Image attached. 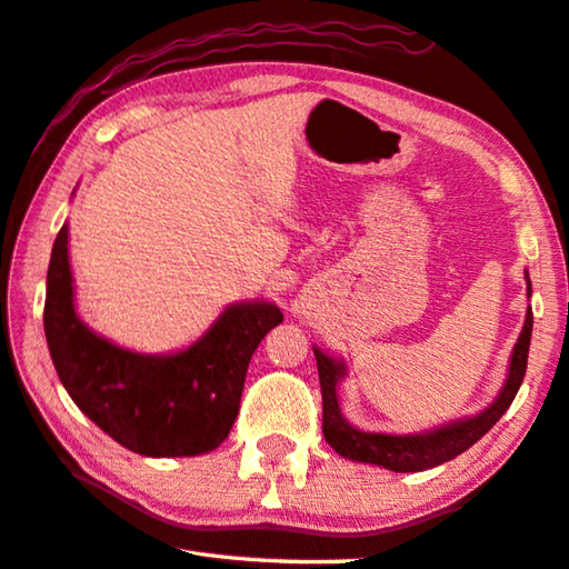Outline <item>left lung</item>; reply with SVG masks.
Returning <instances> with one entry per match:
<instances>
[{
	"label": "left lung",
	"mask_w": 569,
	"mask_h": 569,
	"mask_svg": "<svg viewBox=\"0 0 569 569\" xmlns=\"http://www.w3.org/2000/svg\"><path fill=\"white\" fill-rule=\"evenodd\" d=\"M525 281H528V298H530L532 283H530L528 271H525ZM530 338H532V308L528 306L525 326L510 356L508 378H505L498 398H495L488 408L480 410L478 416L452 420L432 430L410 432V436H388V432H368L350 426L338 406V383L348 376L343 358L328 356L313 346L318 378H320V396H323L326 442L338 452V456L356 462L380 465V468L392 470V472H420L458 458L460 452L472 448L475 442H478L485 432H488L495 422L505 416V410L510 408V402L515 400V396H518L525 370H528Z\"/></svg>",
	"instance_id": "left-lung-1"
}]
</instances>
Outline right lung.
<instances>
[{
	"instance_id": "add662e5",
	"label": "right lung",
	"mask_w": 569,
	"mask_h": 569,
	"mask_svg": "<svg viewBox=\"0 0 569 569\" xmlns=\"http://www.w3.org/2000/svg\"><path fill=\"white\" fill-rule=\"evenodd\" d=\"M281 320L276 303H231L189 348L137 353L77 316L67 223L51 249L44 333L57 376L91 422L139 456L191 458L219 448L239 416L253 350Z\"/></svg>"
}]
</instances>
